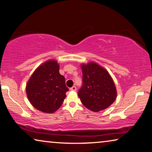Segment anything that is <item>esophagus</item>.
Returning <instances> with one entry per match:
<instances>
[{
  "label": "esophagus",
  "mask_w": 152,
  "mask_h": 152,
  "mask_svg": "<svg viewBox=\"0 0 152 152\" xmlns=\"http://www.w3.org/2000/svg\"><path fill=\"white\" fill-rule=\"evenodd\" d=\"M70 91H76V87H75V86H73V87L70 88Z\"/></svg>",
  "instance_id": "obj_1"
}]
</instances>
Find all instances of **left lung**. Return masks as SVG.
I'll use <instances>...</instances> for the list:
<instances>
[{"mask_svg": "<svg viewBox=\"0 0 152 152\" xmlns=\"http://www.w3.org/2000/svg\"><path fill=\"white\" fill-rule=\"evenodd\" d=\"M83 85L78 96L89 110L99 112L107 108L117 98V89L111 76L96 62L82 63Z\"/></svg>", "mask_w": 152, "mask_h": 152, "instance_id": "obj_1", "label": "left lung"}]
</instances>
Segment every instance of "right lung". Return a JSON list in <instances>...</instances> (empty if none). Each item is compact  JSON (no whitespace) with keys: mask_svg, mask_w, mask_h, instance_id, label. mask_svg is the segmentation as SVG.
I'll list each match as a JSON object with an SVG mask.
<instances>
[{"mask_svg":"<svg viewBox=\"0 0 152 152\" xmlns=\"http://www.w3.org/2000/svg\"><path fill=\"white\" fill-rule=\"evenodd\" d=\"M67 91L65 78L59 73V64L54 59L48 60L37 67L26 85L30 103L36 109L48 114L61 107Z\"/></svg>","mask_w":152,"mask_h":152,"instance_id":"right-lung-1","label":"right lung"}]
</instances>
